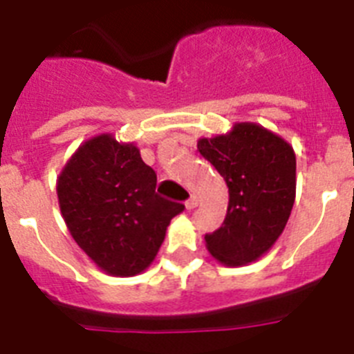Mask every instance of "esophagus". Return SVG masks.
Returning a JSON list of instances; mask_svg holds the SVG:
<instances>
[{
    "instance_id": "34e87169",
    "label": "esophagus",
    "mask_w": 354,
    "mask_h": 354,
    "mask_svg": "<svg viewBox=\"0 0 354 354\" xmlns=\"http://www.w3.org/2000/svg\"><path fill=\"white\" fill-rule=\"evenodd\" d=\"M196 205H198V200H196V196H192V198L186 200V209H187V211H192V209H195Z\"/></svg>"
}]
</instances>
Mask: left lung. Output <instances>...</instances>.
<instances>
[{
    "instance_id": "1",
    "label": "left lung",
    "mask_w": 354,
    "mask_h": 354,
    "mask_svg": "<svg viewBox=\"0 0 354 354\" xmlns=\"http://www.w3.org/2000/svg\"><path fill=\"white\" fill-rule=\"evenodd\" d=\"M198 152L223 177L228 207L205 246L225 266L255 262L286 228L296 198V154L270 129L237 122L227 134L200 138Z\"/></svg>"
}]
</instances>
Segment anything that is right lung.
<instances>
[{
    "label": "right lung",
    "mask_w": 354,
    "mask_h": 354,
    "mask_svg": "<svg viewBox=\"0 0 354 354\" xmlns=\"http://www.w3.org/2000/svg\"><path fill=\"white\" fill-rule=\"evenodd\" d=\"M158 177L134 143L102 133L65 162L56 193L68 232L90 261L111 277L145 271L183 204L156 193Z\"/></svg>",
    "instance_id": "add662e5"
}]
</instances>
